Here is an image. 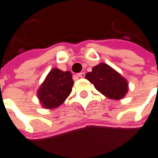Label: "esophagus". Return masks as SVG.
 I'll use <instances>...</instances> for the list:
<instances>
[{
    "mask_svg": "<svg viewBox=\"0 0 158 158\" xmlns=\"http://www.w3.org/2000/svg\"><path fill=\"white\" fill-rule=\"evenodd\" d=\"M78 77H80V78H85V73H79L77 74Z\"/></svg>",
    "mask_w": 158,
    "mask_h": 158,
    "instance_id": "obj_1",
    "label": "esophagus"
}]
</instances>
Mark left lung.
<instances>
[{
	"label": "left lung",
	"mask_w": 158,
	"mask_h": 158,
	"mask_svg": "<svg viewBox=\"0 0 158 158\" xmlns=\"http://www.w3.org/2000/svg\"><path fill=\"white\" fill-rule=\"evenodd\" d=\"M85 79L103 96L113 100L123 99L129 90V83L118 72L106 63H99L87 73Z\"/></svg>",
	"instance_id": "left-lung-1"
}]
</instances>
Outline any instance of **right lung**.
Masks as SVG:
<instances>
[{"label":"right lung","mask_w":158,"mask_h":158,"mask_svg":"<svg viewBox=\"0 0 158 158\" xmlns=\"http://www.w3.org/2000/svg\"><path fill=\"white\" fill-rule=\"evenodd\" d=\"M73 80L70 71L63 72L52 69L40 86L37 96L41 106L45 109H53L61 106L72 91Z\"/></svg>","instance_id":"right-lung-1"}]
</instances>
